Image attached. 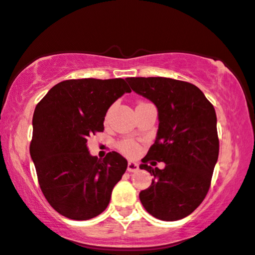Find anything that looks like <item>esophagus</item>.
Listing matches in <instances>:
<instances>
[{
	"mask_svg": "<svg viewBox=\"0 0 255 255\" xmlns=\"http://www.w3.org/2000/svg\"><path fill=\"white\" fill-rule=\"evenodd\" d=\"M127 170H128V172H130V173L137 172V170H138L137 163L133 162V161H129V162H128V166H127Z\"/></svg>",
	"mask_w": 255,
	"mask_h": 255,
	"instance_id": "34e87169",
	"label": "esophagus"
}]
</instances>
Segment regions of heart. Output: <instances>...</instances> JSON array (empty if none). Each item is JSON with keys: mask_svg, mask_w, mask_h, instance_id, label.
<instances>
[{"mask_svg": "<svg viewBox=\"0 0 255 255\" xmlns=\"http://www.w3.org/2000/svg\"><path fill=\"white\" fill-rule=\"evenodd\" d=\"M118 148L121 153H124L127 156H135L140 150L138 144L130 138H124L118 143Z\"/></svg>", "mask_w": 255, "mask_h": 255, "instance_id": "b5f03b06", "label": "heart"}]
</instances>
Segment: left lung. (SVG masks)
I'll return each mask as SVG.
<instances>
[{
	"label": "left lung",
	"mask_w": 255,
	"mask_h": 255,
	"mask_svg": "<svg viewBox=\"0 0 255 255\" xmlns=\"http://www.w3.org/2000/svg\"><path fill=\"white\" fill-rule=\"evenodd\" d=\"M131 89L149 99L159 112L155 142L142 159L154 180L140 201L154 218L175 221L204 201L219 156L217 114L198 87L167 77H127ZM165 162V168L148 166Z\"/></svg>",
	"instance_id": "left-lung-1"
}]
</instances>
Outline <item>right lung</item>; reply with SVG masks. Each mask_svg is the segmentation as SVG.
Returning a JSON list of instances; mask_svg holds the SVG:
<instances>
[{
    "label": "right lung",
    "instance_id": "add662e5",
    "mask_svg": "<svg viewBox=\"0 0 255 255\" xmlns=\"http://www.w3.org/2000/svg\"><path fill=\"white\" fill-rule=\"evenodd\" d=\"M130 92L124 79L66 80L35 108L30 156L44 198L63 217L89 220L107 208L127 160L117 151L92 156L87 138L104 131L108 108Z\"/></svg>",
    "mask_w": 255,
    "mask_h": 255
}]
</instances>
